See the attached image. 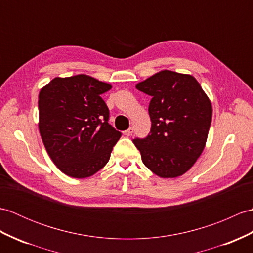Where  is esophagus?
I'll use <instances>...</instances> for the list:
<instances>
[{
    "label": "esophagus",
    "mask_w": 253,
    "mask_h": 253,
    "mask_svg": "<svg viewBox=\"0 0 253 253\" xmlns=\"http://www.w3.org/2000/svg\"><path fill=\"white\" fill-rule=\"evenodd\" d=\"M124 133L126 134V136H128V137H129V136H132V133H133V127H129Z\"/></svg>",
    "instance_id": "obj_1"
}]
</instances>
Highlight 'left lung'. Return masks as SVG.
Masks as SVG:
<instances>
[{"instance_id": "left-lung-1", "label": "left lung", "mask_w": 253, "mask_h": 253, "mask_svg": "<svg viewBox=\"0 0 253 253\" xmlns=\"http://www.w3.org/2000/svg\"><path fill=\"white\" fill-rule=\"evenodd\" d=\"M152 97L151 132L134 139L144 165L161 178H177L196 163L212 119L210 99L194 76L163 70L136 85Z\"/></svg>"}]
</instances>
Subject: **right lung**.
Returning <instances> with one entry per match:
<instances>
[{
  "instance_id": "1",
  "label": "right lung",
  "mask_w": 253,
  "mask_h": 253,
  "mask_svg": "<svg viewBox=\"0 0 253 253\" xmlns=\"http://www.w3.org/2000/svg\"><path fill=\"white\" fill-rule=\"evenodd\" d=\"M112 85L79 74L55 78L39 93V130L57 168L69 177H91L110 160L121 132L111 126L101 98Z\"/></svg>"
}]
</instances>
